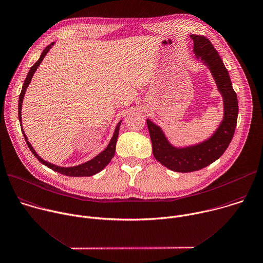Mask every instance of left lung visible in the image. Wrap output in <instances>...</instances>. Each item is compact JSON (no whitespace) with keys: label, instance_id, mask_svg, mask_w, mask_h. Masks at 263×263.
Masks as SVG:
<instances>
[{"label":"left lung","instance_id":"1","mask_svg":"<svg viewBox=\"0 0 263 263\" xmlns=\"http://www.w3.org/2000/svg\"><path fill=\"white\" fill-rule=\"evenodd\" d=\"M194 42L196 60H201L212 73L218 91L223 98V119L216 131L205 140L192 145L174 146L169 142L163 130L149 119H146L153 154L157 161L170 170L191 172L202 169L218 160L228 147L236 127L238 103L232 87L229 73L218 51L209 39L191 35Z\"/></svg>","mask_w":263,"mask_h":263}]
</instances>
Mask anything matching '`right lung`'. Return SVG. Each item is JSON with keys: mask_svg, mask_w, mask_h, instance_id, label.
Returning <instances> with one entry per match:
<instances>
[{"mask_svg": "<svg viewBox=\"0 0 263 263\" xmlns=\"http://www.w3.org/2000/svg\"><path fill=\"white\" fill-rule=\"evenodd\" d=\"M54 45V42L50 43L48 46L45 47V49L42 51L39 60L31 67L27 77H26V80L23 84V89H22V92H21V95H20V99H18V119H20V123H21V127H22V131H23V134H24V137L26 139V142L29 146V148L31 149V152L34 154V156L45 166H47L48 168L52 169L53 171H57L59 173H62L64 174V176H67V177H91V176H94V174L100 172L102 169H104L108 163L111 161L112 157L115 156V152H116V145H117V140H118V136H119V131H120V126L122 124V121H120L116 127V130H115V133L112 135V138L110 139L108 145L106 146V148L104 151H102L100 154H98L96 157H94L93 159H91L90 161H86L82 164H79L77 166H71V167H62V166H58V165H54V164H51L45 160H43L34 149V147L32 146V144L29 142L28 140V137L27 135L25 134V131L23 129V124H22V108H23V101H24V98H25V94H26V91H27V87L29 86L31 80H32V77L34 75V73L36 72L37 68L39 67V65L41 64V62L43 61V59L45 58V55L47 54V52L51 49V47Z\"/></svg>", "mask_w": 263, "mask_h": 263, "instance_id": "1", "label": "right lung"}]
</instances>
